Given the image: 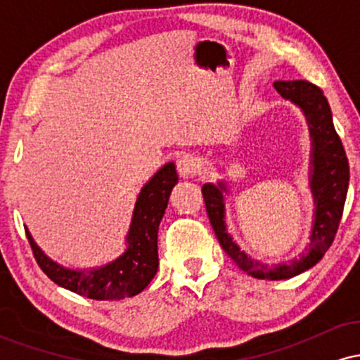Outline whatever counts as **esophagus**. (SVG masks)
Returning a JSON list of instances; mask_svg holds the SVG:
<instances>
[{
    "mask_svg": "<svg viewBox=\"0 0 360 360\" xmlns=\"http://www.w3.org/2000/svg\"><path fill=\"white\" fill-rule=\"evenodd\" d=\"M198 162L193 155H181L177 159V172L183 177H191L196 174Z\"/></svg>",
    "mask_w": 360,
    "mask_h": 360,
    "instance_id": "esophagus-1",
    "label": "esophagus"
}]
</instances>
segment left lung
Masks as SVG:
<instances>
[{
	"mask_svg": "<svg viewBox=\"0 0 360 360\" xmlns=\"http://www.w3.org/2000/svg\"><path fill=\"white\" fill-rule=\"evenodd\" d=\"M274 88L281 96L303 110L309 127V137H311L309 188L315 200V220H313L307 252L300 255V259L288 264H274V266H267V264L250 259L226 233L225 200H223V193L226 191L225 183H218L217 186L208 183L201 188L210 223L221 249L252 278L269 281L295 278L320 262L335 238L338 223L344 213L350 177L349 160H347L342 140L333 127L330 105L321 89L311 82L301 79L276 81Z\"/></svg>",
	"mask_w": 360,
	"mask_h": 360,
	"instance_id": "obj_1",
	"label": "left lung"
}]
</instances>
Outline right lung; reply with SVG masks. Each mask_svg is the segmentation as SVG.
Here are the masks:
<instances>
[{
    "label": "right lung",
    "mask_w": 360,
    "mask_h": 360,
    "mask_svg": "<svg viewBox=\"0 0 360 360\" xmlns=\"http://www.w3.org/2000/svg\"><path fill=\"white\" fill-rule=\"evenodd\" d=\"M176 183V166L169 162L143 186L127 233V250L113 262L91 271L65 269L49 259L25 229L37 264L53 283L86 298L113 301L139 295L154 279L159 267L157 232Z\"/></svg>",
    "instance_id": "1"
}]
</instances>
